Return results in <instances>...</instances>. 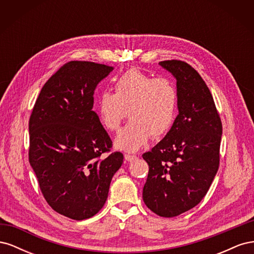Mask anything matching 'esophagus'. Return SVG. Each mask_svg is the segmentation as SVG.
I'll use <instances>...</instances> for the list:
<instances>
[{
  "label": "esophagus",
  "instance_id": "esophagus-1",
  "mask_svg": "<svg viewBox=\"0 0 254 254\" xmlns=\"http://www.w3.org/2000/svg\"><path fill=\"white\" fill-rule=\"evenodd\" d=\"M124 157H125L126 161H128V162H131V161H133L136 158V156H134V155H127V153Z\"/></svg>",
  "mask_w": 254,
  "mask_h": 254
}]
</instances>
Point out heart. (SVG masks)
<instances>
[{
  "mask_svg": "<svg viewBox=\"0 0 254 254\" xmlns=\"http://www.w3.org/2000/svg\"><path fill=\"white\" fill-rule=\"evenodd\" d=\"M178 110V89L166 76L152 77L131 68L115 80L114 94L103 91L97 97L99 122L108 131H117L122 122L128 124L115 139V146L126 151H136L153 139L168 132Z\"/></svg>",
  "mask_w": 254,
  "mask_h": 254,
  "instance_id": "heart-1",
  "label": "heart"
}]
</instances>
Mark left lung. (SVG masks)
<instances>
[{
    "instance_id": "8db88e82",
    "label": "left lung",
    "mask_w": 254,
    "mask_h": 254,
    "mask_svg": "<svg viewBox=\"0 0 254 254\" xmlns=\"http://www.w3.org/2000/svg\"><path fill=\"white\" fill-rule=\"evenodd\" d=\"M177 79L179 114L170 131L142 156L149 171L143 200L161 217L193 209L206 195L219 167L222 125L201 76L181 60L159 63Z\"/></svg>"
}]
</instances>
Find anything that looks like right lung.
<instances>
[{"instance_id":"right-lung-1","label":"right lung","mask_w":254,"mask_h":254,"mask_svg":"<svg viewBox=\"0 0 254 254\" xmlns=\"http://www.w3.org/2000/svg\"><path fill=\"white\" fill-rule=\"evenodd\" d=\"M112 70L91 61L66 63L44 83L29 118L28 160L41 193L71 219L99 212L124 159L110 152L112 141L92 110L97 83Z\"/></svg>"}]
</instances>
